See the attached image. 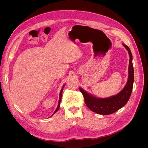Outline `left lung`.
Wrapping results in <instances>:
<instances>
[{"mask_svg": "<svg viewBox=\"0 0 148 148\" xmlns=\"http://www.w3.org/2000/svg\"><path fill=\"white\" fill-rule=\"evenodd\" d=\"M128 51L130 56V62L128 66V79L125 86L117 95L106 98H100L93 96L89 93L79 88L80 91L84 98L85 104L90 110L96 113L107 115L114 113L125 106L131 95L134 83V68L133 66V56L128 47L123 44Z\"/></svg>", "mask_w": 148, "mask_h": 148, "instance_id": "8db88e82", "label": "left lung"}]
</instances>
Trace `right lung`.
Returning <instances> with one entry per match:
<instances>
[{
  "mask_svg": "<svg viewBox=\"0 0 148 148\" xmlns=\"http://www.w3.org/2000/svg\"><path fill=\"white\" fill-rule=\"evenodd\" d=\"M64 86H65V84H64L63 87H62V89H61V90H60V95H59V103H58V107H57V108H56V110L54 111V112L53 113V114H54V113H56V112L58 111L59 108V107H60V101H61V98H62V91H63V89H64Z\"/></svg>",
  "mask_w": 148,
  "mask_h": 148,
  "instance_id": "1",
  "label": "right lung"
}]
</instances>
